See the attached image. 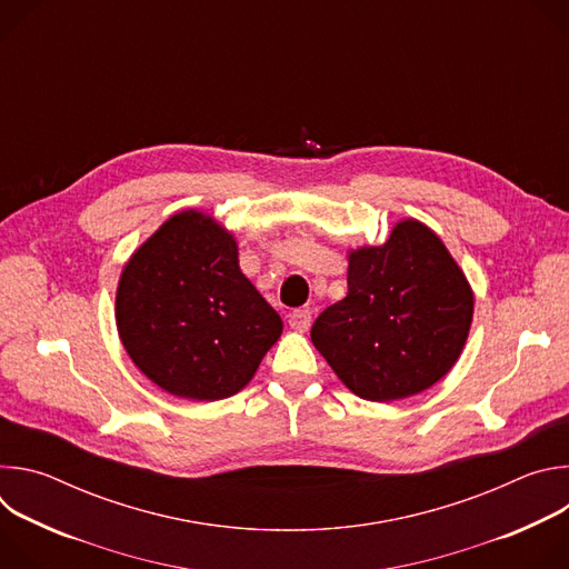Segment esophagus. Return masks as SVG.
<instances>
[{"label": "esophagus", "instance_id": "1", "mask_svg": "<svg viewBox=\"0 0 569 569\" xmlns=\"http://www.w3.org/2000/svg\"><path fill=\"white\" fill-rule=\"evenodd\" d=\"M310 321H312V312H310V310H301V308H297V310L288 312V323H290V329H292V331H297V333H306V331L310 329Z\"/></svg>", "mask_w": 569, "mask_h": 569}]
</instances>
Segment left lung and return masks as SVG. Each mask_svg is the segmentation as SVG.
<instances>
[{
	"mask_svg": "<svg viewBox=\"0 0 569 569\" xmlns=\"http://www.w3.org/2000/svg\"><path fill=\"white\" fill-rule=\"evenodd\" d=\"M472 310V288L443 240L402 218L382 246L349 250V292L315 319L310 340L356 396L391 402L455 367Z\"/></svg>",
	"mask_w": 569,
	"mask_h": 569,
	"instance_id": "8db88e82",
	"label": "left lung"
}]
</instances>
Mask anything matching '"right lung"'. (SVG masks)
I'll return each mask as SVG.
<instances>
[{
	"label": "right lung",
	"instance_id": "add662e5",
	"mask_svg": "<svg viewBox=\"0 0 569 569\" xmlns=\"http://www.w3.org/2000/svg\"><path fill=\"white\" fill-rule=\"evenodd\" d=\"M114 317L126 353L150 382L209 402L246 387L283 331L240 272L233 233L198 209L171 216L132 252Z\"/></svg>",
	"mask_w": 569,
	"mask_h": 569
}]
</instances>
